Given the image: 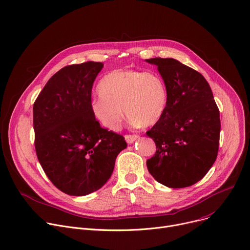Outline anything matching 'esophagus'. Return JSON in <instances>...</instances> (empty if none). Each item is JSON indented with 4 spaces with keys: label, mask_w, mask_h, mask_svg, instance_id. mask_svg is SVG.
Here are the masks:
<instances>
[{
    "label": "esophagus",
    "mask_w": 250,
    "mask_h": 250,
    "mask_svg": "<svg viewBox=\"0 0 250 250\" xmlns=\"http://www.w3.org/2000/svg\"><path fill=\"white\" fill-rule=\"evenodd\" d=\"M140 137L138 135H126L125 136V139L127 144H132L135 141H137Z\"/></svg>",
    "instance_id": "1"
}]
</instances>
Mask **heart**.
<instances>
[{
	"label": "heart",
	"mask_w": 250,
	"mask_h": 250,
	"mask_svg": "<svg viewBox=\"0 0 250 250\" xmlns=\"http://www.w3.org/2000/svg\"><path fill=\"white\" fill-rule=\"evenodd\" d=\"M97 91L90 102L91 113L111 131L121 127L123 109L132 125L149 126L163 118L169 102L166 81L156 71L113 70L99 81Z\"/></svg>",
	"instance_id": "obj_1"
}]
</instances>
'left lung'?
<instances>
[{
    "instance_id": "obj_1",
    "label": "left lung",
    "mask_w": 250,
    "mask_h": 250,
    "mask_svg": "<svg viewBox=\"0 0 250 250\" xmlns=\"http://www.w3.org/2000/svg\"><path fill=\"white\" fill-rule=\"evenodd\" d=\"M166 81L168 106L146 131L156 144L147 170L161 184L185 188L200 181L217 158L220 114L209 83L198 71L173 58H151Z\"/></svg>"
}]
</instances>
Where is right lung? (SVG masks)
Segmentation results:
<instances>
[{
  "label": "right lung",
  "mask_w": 250,
  "mask_h": 250,
  "mask_svg": "<svg viewBox=\"0 0 250 250\" xmlns=\"http://www.w3.org/2000/svg\"><path fill=\"white\" fill-rule=\"evenodd\" d=\"M103 67L93 61L66 66L48 80L33 106L39 163L54 186L70 196L101 189L127 146L90 110L92 85Z\"/></svg>",
  "instance_id": "1"
}]
</instances>
